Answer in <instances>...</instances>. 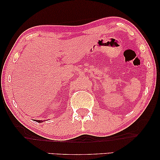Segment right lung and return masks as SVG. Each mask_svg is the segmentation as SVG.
Masks as SVG:
<instances>
[{
  "instance_id": "1",
  "label": "right lung",
  "mask_w": 160,
  "mask_h": 160,
  "mask_svg": "<svg viewBox=\"0 0 160 160\" xmlns=\"http://www.w3.org/2000/svg\"><path fill=\"white\" fill-rule=\"evenodd\" d=\"M36 121L38 122H39V123H41V122H43L42 120H36Z\"/></svg>"
}]
</instances>
